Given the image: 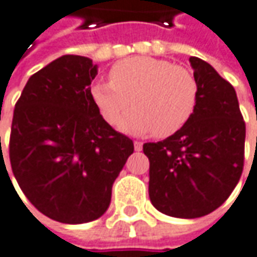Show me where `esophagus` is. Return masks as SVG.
Listing matches in <instances>:
<instances>
[{"label": "esophagus", "instance_id": "obj_1", "mask_svg": "<svg viewBox=\"0 0 257 257\" xmlns=\"http://www.w3.org/2000/svg\"><path fill=\"white\" fill-rule=\"evenodd\" d=\"M134 148H135V151L142 150V142H140V141H135V142H134Z\"/></svg>", "mask_w": 257, "mask_h": 257}]
</instances>
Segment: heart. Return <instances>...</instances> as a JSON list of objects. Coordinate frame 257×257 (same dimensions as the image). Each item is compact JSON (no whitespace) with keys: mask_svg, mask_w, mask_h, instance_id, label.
Instances as JSON below:
<instances>
[{"mask_svg":"<svg viewBox=\"0 0 257 257\" xmlns=\"http://www.w3.org/2000/svg\"><path fill=\"white\" fill-rule=\"evenodd\" d=\"M110 82H97L90 95L107 123L120 122V129L165 138L184 126L198 102V83L187 67L150 56L129 57L115 63Z\"/></svg>","mask_w":257,"mask_h":257,"instance_id":"b5f03b06","label":"heart"}]
</instances>
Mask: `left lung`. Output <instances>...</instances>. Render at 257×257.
I'll use <instances>...</instances> for the list:
<instances>
[{"label":"left lung","mask_w":257,"mask_h":257,"mask_svg":"<svg viewBox=\"0 0 257 257\" xmlns=\"http://www.w3.org/2000/svg\"><path fill=\"white\" fill-rule=\"evenodd\" d=\"M190 63L198 83L193 116L171 137L144 144L151 203L178 218L203 217L221 206L244 162L246 125L234 87L204 60Z\"/></svg>","instance_id":"8db88e82"}]
</instances>
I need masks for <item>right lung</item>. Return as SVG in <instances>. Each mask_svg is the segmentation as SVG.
Instances as JSON below:
<instances>
[{
    "instance_id": "add662e5",
    "label": "right lung",
    "mask_w": 257,
    "mask_h": 257,
    "mask_svg": "<svg viewBox=\"0 0 257 257\" xmlns=\"http://www.w3.org/2000/svg\"><path fill=\"white\" fill-rule=\"evenodd\" d=\"M96 74L89 57L62 56L28 79L14 109L13 174L33 206L66 224L93 221L106 211L112 185L134 152L132 140L96 107Z\"/></svg>"
}]
</instances>
